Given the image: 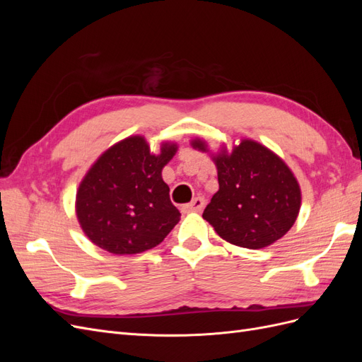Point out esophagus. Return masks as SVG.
Instances as JSON below:
<instances>
[{
  "label": "esophagus",
  "mask_w": 362,
  "mask_h": 362,
  "mask_svg": "<svg viewBox=\"0 0 362 362\" xmlns=\"http://www.w3.org/2000/svg\"><path fill=\"white\" fill-rule=\"evenodd\" d=\"M204 205H205V199L204 198H194L190 204L182 205L181 211L182 213H199V211H202Z\"/></svg>",
  "instance_id": "34e87169"
}]
</instances>
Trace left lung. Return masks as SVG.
Listing matches in <instances>:
<instances>
[{"label":"left lung","instance_id":"left-lung-1","mask_svg":"<svg viewBox=\"0 0 362 362\" xmlns=\"http://www.w3.org/2000/svg\"><path fill=\"white\" fill-rule=\"evenodd\" d=\"M192 146L206 152L201 139ZM218 190L202 217L226 242L262 249L286 235L300 210V187L290 168L275 152L245 139L231 152L213 156Z\"/></svg>","mask_w":362,"mask_h":362}]
</instances>
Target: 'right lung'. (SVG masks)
Listing matches in <instances>:
<instances>
[{"label":"right lung","mask_w":362,"mask_h":362,"mask_svg":"<svg viewBox=\"0 0 362 362\" xmlns=\"http://www.w3.org/2000/svg\"><path fill=\"white\" fill-rule=\"evenodd\" d=\"M177 149V144L164 141L160 154H151L145 137L131 136L93 163L75 201L92 243L115 255H133L166 238L181 213L170 202L161 170Z\"/></svg>","instance_id":"obj_1"}]
</instances>
